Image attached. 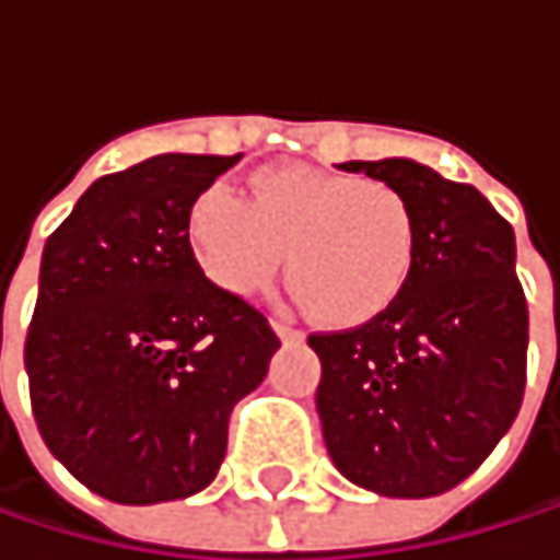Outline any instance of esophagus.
<instances>
[{"label":"esophagus","instance_id":"1","mask_svg":"<svg viewBox=\"0 0 560 560\" xmlns=\"http://www.w3.org/2000/svg\"><path fill=\"white\" fill-rule=\"evenodd\" d=\"M273 330H277V337H280L283 343H300V340H303V334H300L296 327L283 324V320H273Z\"/></svg>","mask_w":560,"mask_h":560}]
</instances>
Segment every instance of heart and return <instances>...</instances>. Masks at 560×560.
<instances>
[{"label": "heart", "instance_id": "obj_1", "mask_svg": "<svg viewBox=\"0 0 560 560\" xmlns=\"http://www.w3.org/2000/svg\"><path fill=\"white\" fill-rule=\"evenodd\" d=\"M186 230L203 273L233 296L264 290L287 254V280L327 327L390 311L417 257V220L397 186L303 163L257 170L246 200L203 189Z\"/></svg>", "mask_w": 560, "mask_h": 560}]
</instances>
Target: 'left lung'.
<instances>
[{"label": "left lung", "instance_id": "left-lung-1", "mask_svg": "<svg viewBox=\"0 0 560 560\" xmlns=\"http://www.w3.org/2000/svg\"><path fill=\"white\" fill-rule=\"evenodd\" d=\"M397 186L417 220L413 273L377 320L314 334L330 460L384 498L457 488L524 397L527 300L511 223L467 183L413 160L340 163Z\"/></svg>", "mask_w": 560, "mask_h": 560}]
</instances>
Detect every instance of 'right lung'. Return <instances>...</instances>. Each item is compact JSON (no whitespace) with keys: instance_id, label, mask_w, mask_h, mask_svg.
I'll use <instances>...</instances> for the list:
<instances>
[{"instance_id":"add662e5","label":"right lung","mask_w":560,"mask_h":560,"mask_svg":"<svg viewBox=\"0 0 560 560\" xmlns=\"http://www.w3.org/2000/svg\"><path fill=\"white\" fill-rule=\"evenodd\" d=\"M236 160L163 153L109 173L46 240L25 334L33 417L72 478L116 504L203 491L230 410L280 347L189 246L192 200Z\"/></svg>"}]
</instances>
